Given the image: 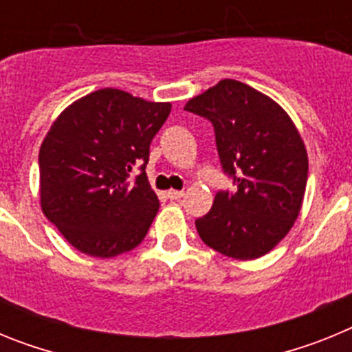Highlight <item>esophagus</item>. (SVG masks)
Wrapping results in <instances>:
<instances>
[{
	"label": "esophagus",
	"mask_w": 352,
	"mask_h": 352,
	"mask_svg": "<svg viewBox=\"0 0 352 352\" xmlns=\"http://www.w3.org/2000/svg\"><path fill=\"white\" fill-rule=\"evenodd\" d=\"M183 195H185V192H183V190H173V188H170V190H167V197H169L170 201L182 199Z\"/></svg>",
	"instance_id": "1"
}]
</instances>
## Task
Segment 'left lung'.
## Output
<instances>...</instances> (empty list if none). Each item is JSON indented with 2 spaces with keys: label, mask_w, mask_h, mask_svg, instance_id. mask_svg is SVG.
<instances>
[{
  "label": "left lung",
  "mask_w": 352,
  "mask_h": 352,
  "mask_svg": "<svg viewBox=\"0 0 352 352\" xmlns=\"http://www.w3.org/2000/svg\"><path fill=\"white\" fill-rule=\"evenodd\" d=\"M211 121L223 173L238 186L219 192L195 227L204 243L239 261L280 243L303 204L309 157L289 114L248 84L223 79L186 102Z\"/></svg>",
  "instance_id": "left-lung-1"
}]
</instances>
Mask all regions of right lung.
<instances>
[{
	"instance_id": "add662e5",
	"label": "right lung",
	"mask_w": 352,
	"mask_h": 352,
	"mask_svg": "<svg viewBox=\"0 0 352 352\" xmlns=\"http://www.w3.org/2000/svg\"><path fill=\"white\" fill-rule=\"evenodd\" d=\"M169 102L104 88L68 105L40 146V204L72 247L116 257L144 239L160 203L144 169ZM133 165L143 173L129 179Z\"/></svg>"
}]
</instances>
